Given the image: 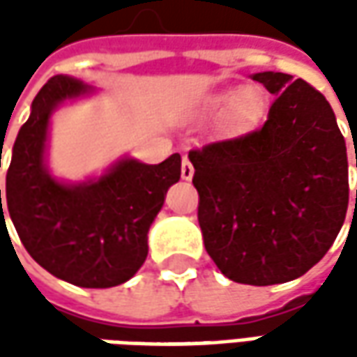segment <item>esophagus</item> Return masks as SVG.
I'll return each mask as SVG.
<instances>
[{
	"label": "esophagus",
	"instance_id": "esophagus-1",
	"mask_svg": "<svg viewBox=\"0 0 357 357\" xmlns=\"http://www.w3.org/2000/svg\"><path fill=\"white\" fill-rule=\"evenodd\" d=\"M181 172H183V178H185V181H190V178H192V174H195V167H192V162L188 160V157H183V167H181Z\"/></svg>",
	"mask_w": 357,
	"mask_h": 357
}]
</instances>
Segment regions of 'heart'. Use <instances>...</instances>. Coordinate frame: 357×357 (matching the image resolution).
Wrapping results in <instances>:
<instances>
[{"instance_id":"obj_1","label":"heart","mask_w":357,"mask_h":357,"mask_svg":"<svg viewBox=\"0 0 357 357\" xmlns=\"http://www.w3.org/2000/svg\"><path fill=\"white\" fill-rule=\"evenodd\" d=\"M214 111H225L228 109V121L230 125H246L254 119L258 117L260 113V97L254 93L252 89L240 91L238 95H232V93H227V95H220L213 101Z\"/></svg>"}]
</instances>
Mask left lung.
I'll return each instance as SVG.
<instances>
[{"label": "left lung", "mask_w": 357, "mask_h": 357, "mask_svg": "<svg viewBox=\"0 0 357 357\" xmlns=\"http://www.w3.org/2000/svg\"><path fill=\"white\" fill-rule=\"evenodd\" d=\"M252 79L274 95L264 125L188 158L208 256L230 280L270 286L306 274L334 244L348 213V155L320 91L286 73Z\"/></svg>", "instance_id": "1"}]
</instances>
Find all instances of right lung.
I'll return each instance as SVG.
<instances>
[{"mask_svg": "<svg viewBox=\"0 0 357 357\" xmlns=\"http://www.w3.org/2000/svg\"><path fill=\"white\" fill-rule=\"evenodd\" d=\"M71 77L55 75L37 93L7 169L11 222L25 250L53 276L81 288H111L143 266L146 232L169 186L181 178V155L160 165L121 160L97 183L65 186L43 167L49 117L57 105L87 93ZM1 222H6L1 206Z\"/></svg>", "mask_w": 357, "mask_h": 357, "instance_id": "add662e5", "label": "right lung"}]
</instances>
